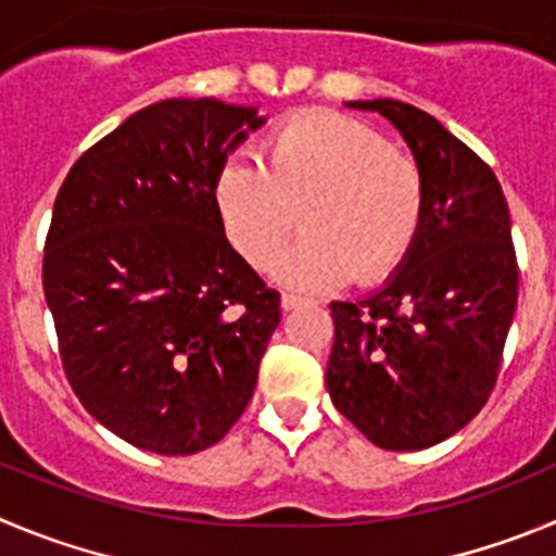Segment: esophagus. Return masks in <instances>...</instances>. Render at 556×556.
Segmentation results:
<instances>
[{"mask_svg": "<svg viewBox=\"0 0 556 556\" xmlns=\"http://www.w3.org/2000/svg\"><path fill=\"white\" fill-rule=\"evenodd\" d=\"M304 302H307V299H304V295L282 293V309H295V307H302Z\"/></svg>", "mask_w": 556, "mask_h": 556, "instance_id": "1", "label": "esophagus"}]
</instances>
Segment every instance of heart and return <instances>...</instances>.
<instances>
[{"label":"heart","instance_id":"obj_1","mask_svg":"<svg viewBox=\"0 0 556 556\" xmlns=\"http://www.w3.org/2000/svg\"><path fill=\"white\" fill-rule=\"evenodd\" d=\"M425 200L422 169L337 112L293 114L266 137L263 164L236 155L214 180L227 238L257 268L285 252L302 214L307 238L274 274L309 290L392 277L417 243Z\"/></svg>","mask_w":556,"mask_h":556}]
</instances>
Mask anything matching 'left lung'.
<instances>
[{"label":"left lung","mask_w":556,"mask_h":556,"mask_svg":"<svg viewBox=\"0 0 556 556\" xmlns=\"http://www.w3.org/2000/svg\"><path fill=\"white\" fill-rule=\"evenodd\" d=\"M425 178V219L408 261L359 302H331V403L376 447L444 442L480 414L500 376L518 302L510 211L494 169L412 103L376 98Z\"/></svg>","instance_id":"1"}]
</instances>
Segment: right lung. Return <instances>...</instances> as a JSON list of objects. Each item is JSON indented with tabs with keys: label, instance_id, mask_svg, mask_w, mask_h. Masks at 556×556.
<instances>
[{
	"label": "right lung",
	"instance_id": "obj_1",
	"mask_svg": "<svg viewBox=\"0 0 556 556\" xmlns=\"http://www.w3.org/2000/svg\"><path fill=\"white\" fill-rule=\"evenodd\" d=\"M257 109L167 98L79 155L54 200L43 293L67 383L123 442L216 444L252 401L279 293L230 247L214 180Z\"/></svg>",
	"mask_w": 556,
	"mask_h": 556
}]
</instances>
